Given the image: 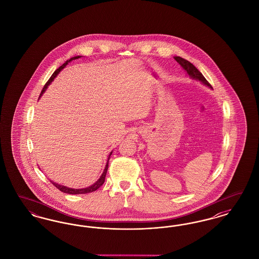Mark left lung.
<instances>
[{
    "instance_id": "8db88e82",
    "label": "left lung",
    "mask_w": 259,
    "mask_h": 259,
    "mask_svg": "<svg viewBox=\"0 0 259 259\" xmlns=\"http://www.w3.org/2000/svg\"><path fill=\"white\" fill-rule=\"evenodd\" d=\"M174 58H175L176 61L181 65V67L185 70V73L187 74V75L190 78L198 80L201 83H203L204 85H206V87H208L209 88H211V85L207 81V79L204 77V75L199 72V70L193 64H191L190 62L185 60V59L180 57V56H175Z\"/></svg>"
}]
</instances>
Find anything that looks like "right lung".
<instances>
[{"instance_id": "add662e5", "label": "right lung", "mask_w": 259, "mask_h": 259, "mask_svg": "<svg viewBox=\"0 0 259 259\" xmlns=\"http://www.w3.org/2000/svg\"><path fill=\"white\" fill-rule=\"evenodd\" d=\"M81 56H74V57H72L71 59H69V60H67V61L65 62L62 66H60L53 74L52 75L50 76V79H49V81L46 83V85L45 87L42 88V90H41V93H40V95H39V97L38 99L40 98L41 96H42V94L46 92V90L48 89V87L50 85V83L54 80V78L58 75V74L61 72L62 70L70 63L71 61H73V60H75V59H78V58H80ZM111 153H112V151L110 152V154H109V157H108V160H107V163H106V166H105V169H104V171L102 172V175H101V177L99 178L98 181L97 182H95L93 185H89V186H87V187H84V188H72V187H68V186H66V185H59V184H57V183H54V182H52V181H50L51 183H52V185H55L60 191L62 192H64V193H68V194H85V193H90V192H93V191H95V190H97L99 187L101 186V185L104 184V182H105V178H106V175H107V171H108V168H109V160H110V158H111Z\"/></svg>"}]
</instances>
